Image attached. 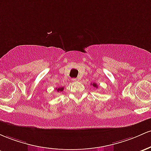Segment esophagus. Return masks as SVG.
Here are the masks:
<instances>
[{
  "label": "esophagus",
  "instance_id": "1",
  "mask_svg": "<svg viewBox=\"0 0 151 151\" xmlns=\"http://www.w3.org/2000/svg\"><path fill=\"white\" fill-rule=\"evenodd\" d=\"M72 81L75 82V81H78V78H73Z\"/></svg>",
  "mask_w": 151,
  "mask_h": 151
}]
</instances>
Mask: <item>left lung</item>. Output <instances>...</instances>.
Returning <instances> with one entry per match:
<instances>
[{"label": "left lung", "instance_id": "1", "mask_svg": "<svg viewBox=\"0 0 151 151\" xmlns=\"http://www.w3.org/2000/svg\"><path fill=\"white\" fill-rule=\"evenodd\" d=\"M93 87H95V88H98V86H97V84L96 83H93Z\"/></svg>", "mask_w": 151, "mask_h": 151}]
</instances>
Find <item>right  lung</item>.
Wrapping results in <instances>:
<instances>
[{
    "instance_id": "1",
    "label": "right lung",
    "mask_w": 151,
    "mask_h": 151,
    "mask_svg": "<svg viewBox=\"0 0 151 151\" xmlns=\"http://www.w3.org/2000/svg\"><path fill=\"white\" fill-rule=\"evenodd\" d=\"M56 90H57V91H60V92H61V91H63V87H61V88H56Z\"/></svg>"
}]
</instances>
